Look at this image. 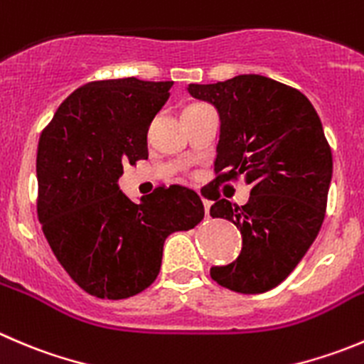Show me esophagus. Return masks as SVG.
Masks as SVG:
<instances>
[{
    "label": "esophagus",
    "mask_w": 364,
    "mask_h": 364,
    "mask_svg": "<svg viewBox=\"0 0 364 364\" xmlns=\"http://www.w3.org/2000/svg\"><path fill=\"white\" fill-rule=\"evenodd\" d=\"M210 200H204V210H206V217H210Z\"/></svg>",
    "instance_id": "34e87169"
}]
</instances>
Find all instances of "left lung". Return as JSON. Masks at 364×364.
<instances>
[{
    "label": "left lung",
    "mask_w": 364,
    "mask_h": 364,
    "mask_svg": "<svg viewBox=\"0 0 364 364\" xmlns=\"http://www.w3.org/2000/svg\"><path fill=\"white\" fill-rule=\"evenodd\" d=\"M220 115L215 183L245 178L249 203L215 197L210 215L242 232L240 256L211 267V279L238 294H263L291 274L315 242L327 208L333 154L308 97L259 74L188 85Z\"/></svg>",
    "instance_id": "1"
}]
</instances>
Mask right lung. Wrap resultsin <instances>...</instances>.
Instances as JSON below:
<instances>
[{
  "label": "right lung",
  "instance_id": "obj_1",
  "mask_svg": "<svg viewBox=\"0 0 364 364\" xmlns=\"http://www.w3.org/2000/svg\"><path fill=\"white\" fill-rule=\"evenodd\" d=\"M172 83L90 81L60 105L38 139L42 231L70 279L97 299L151 287L165 238L204 218L203 200L186 186H158L136 204L117 185L122 165L147 160V129Z\"/></svg>",
  "mask_w": 364,
  "mask_h": 364
}]
</instances>
